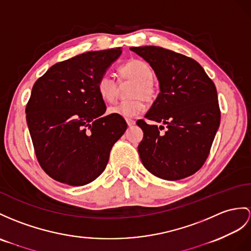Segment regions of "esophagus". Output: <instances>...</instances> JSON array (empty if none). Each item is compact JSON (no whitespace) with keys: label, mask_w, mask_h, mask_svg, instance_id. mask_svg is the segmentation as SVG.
Returning a JSON list of instances; mask_svg holds the SVG:
<instances>
[{"label":"esophagus","mask_w":251,"mask_h":251,"mask_svg":"<svg viewBox=\"0 0 251 251\" xmlns=\"http://www.w3.org/2000/svg\"><path fill=\"white\" fill-rule=\"evenodd\" d=\"M126 124H127V126H129L135 125V120H133V119H131V118H126Z\"/></svg>","instance_id":"esophagus-1"}]
</instances>
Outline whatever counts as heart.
<instances>
[{
  "label": "heart",
  "mask_w": 251,
  "mask_h": 251,
  "mask_svg": "<svg viewBox=\"0 0 251 251\" xmlns=\"http://www.w3.org/2000/svg\"><path fill=\"white\" fill-rule=\"evenodd\" d=\"M118 73L120 79L134 81L129 93V97L132 99L121 101L117 104L109 106L107 112L121 117H134L145 111V100L151 101L155 96L156 87L152 78L153 72L145 60L133 58L122 65ZM97 90L103 100L112 102L117 97V82L108 75H102L97 81Z\"/></svg>",
  "instance_id": "obj_1"
}]
</instances>
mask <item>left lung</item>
<instances>
[{"label": "left lung", "instance_id": "left-lung-1", "mask_svg": "<svg viewBox=\"0 0 251 251\" xmlns=\"http://www.w3.org/2000/svg\"><path fill=\"white\" fill-rule=\"evenodd\" d=\"M154 70L160 90L145 117L166 126H137L144 132L138 145L140 160L158 178L176 181L202 167L221 124L217 91L196 60L161 47H133Z\"/></svg>", "mask_w": 251, "mask_h": 251}]
</instances>
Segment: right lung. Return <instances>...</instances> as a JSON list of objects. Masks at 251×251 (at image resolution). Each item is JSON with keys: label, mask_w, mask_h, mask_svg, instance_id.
<instances>
[{"label": "right lung", "mask_w": 251, "mask_h": 251, "mask_svg": "<svg viewBox=\"0 0 251 251\" xmlns=\"http://www.w3.org/2000/svg\"><path fill=\"white\" fill-rule=\"evenodd\" d=\"M121 49L91 51L53 65L35 82L25 108L38 163L60 183L82 186L99 176L109 152L126 130L117 115L102 116L97 81Z\"/></svg>", "instance_id": "add662e5"}]
</instances>
